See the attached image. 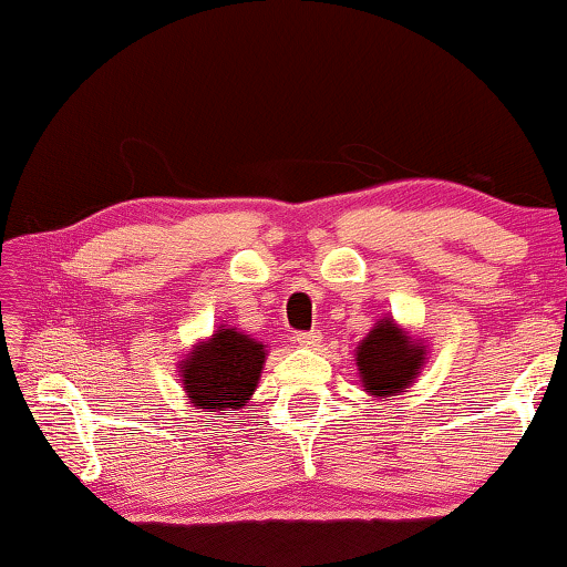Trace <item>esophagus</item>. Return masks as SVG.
Wrapping results in <instances>:
<instances>
[{
  "label": "esophagus",
  "mask_w": 567,
  "mask_h": 567,
  "mask_svg": "<svg viewBox=\"0 0 567 567\" xmlns=\"http://www.w3.org/2000/svg\"><path fill=\"white\" fill-rule=\"evenodd\" d=\"M297 343L305 348H317L322 343V332L320 330H309V332H297Z\"/></svg>",
  "instance_id": "obj_1"
}]
</instances>
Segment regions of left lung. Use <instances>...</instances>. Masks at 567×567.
<instances>
[{
    "mask_svg": "<svg viewBox=\"0 0 567 567\" xmlns=\"http://www.w3.org/2000/svg\"><path fill=\"white\" fill-rule=\"evenodd\" d=\"M363 386L374 398H390L408 390L423 367V346L413 343L398 324L379 322L355 353Z\"/></svg>",
    "mask_w": 567,
    "mask_h": 567,
    "instance_id": "left-lung-1",
    "label": "left lung"
}]
</instances>
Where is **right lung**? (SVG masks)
Here are the masks:
<instances>
[{"label": "right lung", "mask_w": 567, "mask_h": 567, "mask_svg": "<svg viewBox=\"0 0 567 567\" xmlns=\"http://www.w3.org/2000/svg\"><path fill=\"white\" fill-rule=\"evenodd\" d=\"M262 363L266 351L258 340L237 330H216L181 361L183 386L196 410L224 415L221 410H237L250 400Z\"/></svg>", "instance_id": "obj_1"}]
</instances>
